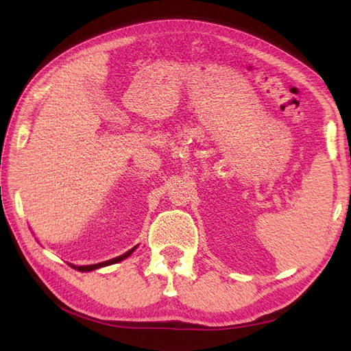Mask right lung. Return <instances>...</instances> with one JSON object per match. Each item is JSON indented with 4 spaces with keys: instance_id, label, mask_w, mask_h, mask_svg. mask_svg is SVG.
<instances>
[{
    "instance_id": "obj_1",
    "label": "right lung",
    "mask_w": 351,
    "mask_h": 351,
    "mask_svg": "<svg viewBox=\"0 0 351 351\" xmlns=\"http://www.w3.org/2000/svg\"><path fill=\"white\" fill-rule=\"evenodd\" d=\"M136 247H137V246H136ZM136 247L130 249L129 252H125L124 254H121V256H119V258H114V259H111V261H105V262H101V263H97V265H86V267H74V265H71V267H73V268H76V269H77V271H80V272H88V271L98 269V268H101V267H108V265H112V263L120 262V261H123V259H125V258H129L130 254H132V252H133Z\"/></svg>"
}]
</instances>
